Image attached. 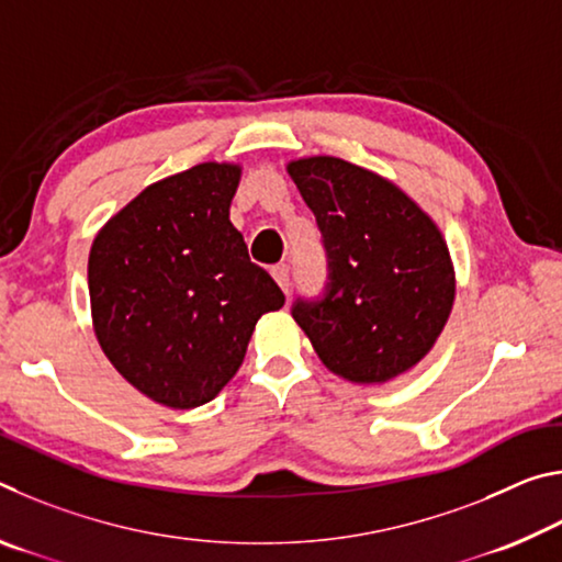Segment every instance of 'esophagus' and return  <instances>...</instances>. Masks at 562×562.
Wrapping results in <instances>:
<instances>
[{
  "label": "esophagus",
  "mask_w": 562,
  "mask_h": 562,
  "mask_svg": "<svg viewBox=\"0 0 562 562\" xmlns=\"http://www.w3.org/2000/svg\"><path fill=\"white\" fill-rule=\"evenodd\" d=\"M272 278H274V282L280 284V290H282L284 294H290L292 278H290V268H288V265H274V268H272Z\"/></svg>",
  "instance_id": "34e87169"
}]
</instances>
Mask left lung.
I'll return each instance as SVG.
<instances>
[{
	"label": "left lung",
	"mask_w": 562,
	"mask_h": 562,
	"mask_svg": "<svg viewBox=\"0 0 562 562\" xmlns=\"http://www.w3.org/2000/svg\"><path fill=\"white\" fill-rule=\"evenodd\" d=\"M288 173L315 213L329 290L292 317L331 374L359 386L394 382L434 349L456 300L439 225L384 176L337 156L292 158Z\"/></svg>",
	"instance_id": "obj_1"
}]
</instances>
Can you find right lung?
I'll return each instance as SVG.
<instances>
[{"instance_id": "right-lung-1", "label": "right lung", "mask_w": 562, "mask_h": 562, "mask_svg": "<svg viewBox=\"0 0 562 562\" xmlns=\"http://www.w3.org/2000/svg\"><path fill=\"white\" fill-rule=\"evenodd\" d=\"M240 164L205 160L156 180L91 243V322L116 372L170 408L203 406L240 369L282 290L231 223Z\"/></svg>"}]
</instances>
